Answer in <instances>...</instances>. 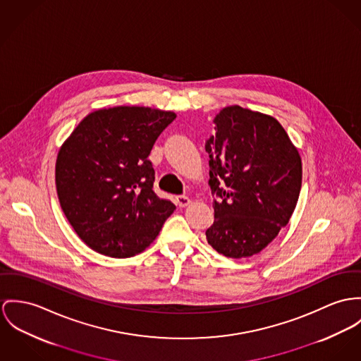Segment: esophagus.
I'll return each mask as SVG.
<instances>
[{
  "instance_id": "34e87169",
  "label": "esophagus",
  "mask_w": 361,
  "mask_h": 361,
  "mask_svg": "<svg viewBox=\"0 0 361 361\" xmlns=\"http://www.w3.org/2000/svg\"><path fill=\"white\" fill-rule=\"evenodd\" d=\"M191 203V199L188 196H184V195H180L176 197V204L178 207H187L188 204Z\"/></svg>"
}]
</instances>
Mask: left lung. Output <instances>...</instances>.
Masks as SVG:
<instances>
[{"instance_id": "obj_1", "label": "left lung", "mask_w": 361, "mask_h": 361, "mask_svg": "<svg viewBox=\"0 0 361 361\" xmlns=\"http://www.w3.org/2000/svg\"><path fill=\"white\" fill-rule=\"evenodd\" d=\"M216 136L206 142L214 200L209 245L229 258L265 249L295 209L302 164L278 121L239 106L214 118Z\"/></svg>"}]
</instances>
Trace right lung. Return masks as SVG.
Segmentation results:
<instances>
[{"label":"right lung","instance_id":"obj_1","mask_svg":"<svg viewBox=\"0 0 361 361\" xmlns=\"http://www.w3.org/2000/svg\"><path fill=\"white\" fill-rule=\"evenodd\" d=\"M176 114L114 107L85 116L56 161L60 206L89 247L128 258L148 247L176 210L152 191L148 155Z\"/></svg>","mask_w":361,"mask_h":361}]
</instances>
